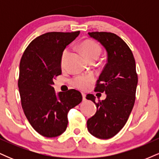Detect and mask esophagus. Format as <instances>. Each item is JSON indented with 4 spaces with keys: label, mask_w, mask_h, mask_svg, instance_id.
<instances>
[{
    "label": "esophagus",
    "mask_w": 159,
    "mask_h": 159,
    "mask_svg": "<svg viewBox=\"0 0 159 159\" xmlns=\"http://www.w3.org/2000/svg\"><path fill=\"white\" fill-rule=\"evenodd\" d=\"M82 97H83V101L84 102H85L86 100V94L85 93H82Z\"/></svg>",
    "instance_id": "34e87169"
}]
</instances>
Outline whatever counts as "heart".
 I'll return each instance as SVG.
<instances>
[{
  "mask_svg": "<svg viewBox=\"0 0 159 159\" xmlns=\"http://www.w3.org/2000/svg\"><path fill=\"white\" fill-rule=\"evenodd\" d=\"M80 48L86 57L90 61L93 59H97L101 54V47L97 43L90 39H86L81 42L80 44ZM69 54V48H66L63 50L61 55V63L62 66H64L67 57ZM95 78L93 75H80L75 76L70 80L71 84L75 88L81 90H86L90 87V86L94 81Z\"/></svg>",
  "mask_w": 159,
  "mask_h": 159,
  "instance_id": "1",
  "label": "heart"
}]
</instances>
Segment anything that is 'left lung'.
<instances>
[{"label": "left lung", "mask_w": 159, "mask_h": 159, "mask_svg": "<svg viewBox=\"0 0 159 159\" xmlns=\"http://www.w3.org/2000/svg\"><path fill=\"white\" fill-rule=\"evenodd\" d=\"M88 34L105 47L107 59L95 87V92L105 93L107 97L96 102L93 95L87 96L97 107L94 116L87 120V129L96 138L109 139L123 129L134 107L138 85L135 61L130 48L115 34Z\"/></svg>", "instance_id": "8db88e82"}]
</instances>
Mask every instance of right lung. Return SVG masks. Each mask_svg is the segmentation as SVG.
I'll return each instance as SVG.
<instances>
[{
  "label": "right lung",
  "instance_id": "1",
  "mask_svg": "<svg viewBox=\"0 0 159 159\" xmlns=\"http://www.w3.org/2000/svg\"><path fill=\"white\" fill-rule=\"evenodd\" d=\"M80 34L48 32L34 39L21 57L18 81L24 113L41 135L54 138L65 132L68 114L82 101L79 91L54 92V80L61 75V59L66 45Z\"/></svg>",
  "mask_w": 159,
  "mask_h": 159
}]
</instances>
